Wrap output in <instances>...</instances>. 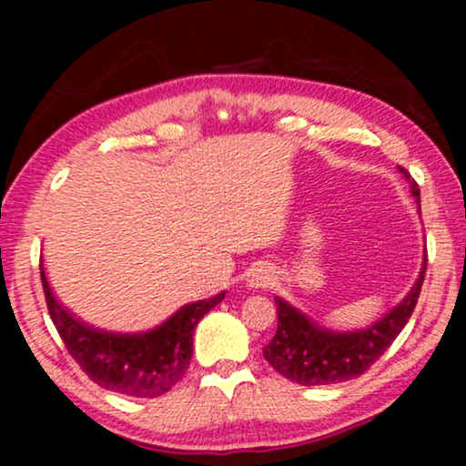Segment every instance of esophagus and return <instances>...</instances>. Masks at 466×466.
<instances>
[{"instance_id":"1","label":"esophagus","mask_w":466,"mask_h":466,"mask_svg":"<svg viewBox=\"0 0 466 466\" xmlns=\"http://www.w3.org/2000/svg\"><path fill=\"white\" fill-rule=\"evenodd\" d=\"M273 279L276 278H273V271L269 269V267L258 265V267H254V269L248 271L246 284L250 286L252 290H260V289H267V286H271Z\"/></svg>"}]
</instances>
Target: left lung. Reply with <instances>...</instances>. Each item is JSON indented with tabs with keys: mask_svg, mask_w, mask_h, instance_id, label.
<instances>
[{
	"mask_svg": "<svg viewBox=\"0 0 466 466\" xmlns=\"http://www.w3.org/2000/svg\"><path fill=\"white\" fill-rule=\"evenodd\" d=\"M399 171L410 182L411 197L420 203L416 180H411L410 171L400 165ZM424 273L426 248L422 269L403 301L394 305L378 322L359 330H346V333L320 327L303 311L292 308L289 301L276 297L278 330L263 348L267 362L286 380L301 386L339 384V381L359 378L392 346V341L411 318L420 290H422Z\"/></svg>",
	"mask_w": 466,
	"mask_h": 466,
	"instance_id": "left-lung-1",
	"label": "left lung"
}]
</instances>
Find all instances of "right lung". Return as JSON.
Masks as SVG:
<instances>
[{
  "instance_id": "obj_1",
  "label": "right lung",
  "mask_w": 466,
  "mask_h": 466,
  "mask_svg": "<svg viewBox=\"0 0 466 466\" xmlns=\"http://www.w3.org/2000/svg\"><path fill=\"white\" fill-rule=\"evenodd\" d=\"M40 276L48 314L82 371L106 390L137 399L161 397L184 378L193 359L195 327L225 299V292H218L182 305L163 324L144 333H110L76 318L55 297L44 265Z\"/></svg>"
}]
</instances>
